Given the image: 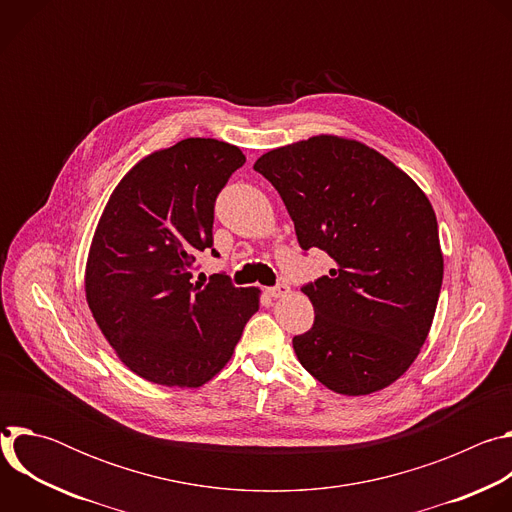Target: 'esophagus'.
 Here are the masks:
<instances>
[{
  "instance_id": "34e87169",
  "label": "esophagus",
  "mask_w": 512,
  "mask_h": 512,
  "mask_svg": "<svg viewBox=\"0 0 512 512\" xmlns=\"http://www.w3.org/2000/svg\"><path fill=\"white\" fill-rule=\"evenodd\" d=\"M267 294L271 296V298H283V296H287L289 294V285L287 283H283V281H279L277 285H273V287H267Z\"/></svg>"
}]
</instances>
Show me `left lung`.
Here are the masks:
<instances>
[{
  "instance_id": "8db88e82",
  "label": "left lung",
  "mask_w": 512,
  "mask_h": 512,
  "mask_svg": "<svg viewBox=\"0 0 512 512\" xmlns=\"http://www.w3.org/2000/svg\"><path fill=\"white\" fill-rule=\"evenodd\" d=\"M253 168L279 192L300 247L334 261L302 287L316 314L294 338L302 367L348 397L389 387L417 358L440 298L431 202L391 160L338 135L283 145Z\"/></svg>"
}]
</instances>
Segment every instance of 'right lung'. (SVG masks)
<instances>
[{"mask_svg": "<svg viewBox=\"0 0 512 512\" xmlns=\"http://www.w3.org/2000/svg\"><path fill=\"white\" fill-rule=\"evenodd\" d=\"M245 164L237 145L188 137L139 160L113 190L89 249L85 294L129 371L166 387H200L231 360L259 310L257 287L223 273L192 283L212 249L214 200Z\"/></svg>", "mask_w": 512, "mask_h": 512, "instance_id": "obj_1", "label": "right lung"}]
</instances>
